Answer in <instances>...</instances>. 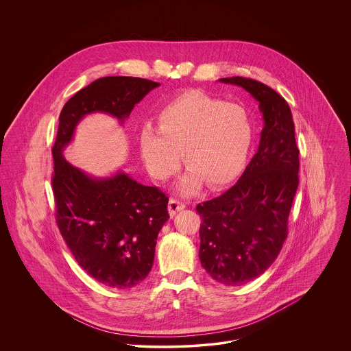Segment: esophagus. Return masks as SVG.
I'll return each instance as SVG.
<instances>
[{
  "label": "esophagus",
  "instance_id": "esophagus-1",
  "mask_svg": "<svg viewBox=\"0 0 351 351\" xmlns=\"http://www.w3.org/2000/svg\"><path fill=\"white\" fill-rule=\"evenodd\" d=\"M185 208V204L182 201L177 200V199H170L169 200V213L170 216H174L177 212L182 210Z\"/></svg>",
  "mask_w": 351,
  "mask_h": 351
}]
</instances>
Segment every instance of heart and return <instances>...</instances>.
I'll use <instances>...</instances> for the list:
<instances>
[{
	"label": "heart",
	"mask_w": 351,
	"mask_h": 351,
	"mask_svg": "<svg viewBox=\"0 0 351 351\" xmlns=\"http://www.w3.org/2000/svg\"><path fill=\"white\" fill-rule=\"evenodd\" d=\"M252 138L247 110L201 90H188L166 102L158 128L146 125L139 135L142 159L155 178L171 176L180 152L189 169L180 184L184 195L204 181L209 188L230 182L246 160Z\"/></svg>",
	"instance_id": "b5f03b06"
}]
</instances>
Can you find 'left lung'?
Segmentation results:
<instances>
[{"mask_svg":"<svg viewBox=\"0 0 351 351\" xmlns=\"http://www.w3.org/2000/svg\"><path fill=\"white\" fill-rule=\"evenodd\" d=\"M219 81L249 92L265 123L258 150L238 182L196 206L202 219V267L217 282L239 287L265 273L288 237L299 186V149L291 108L276 90L243 77Z\"/></svg>","mask_w":351,"mask_h":351,"instance_id":"left-lung-1","label":"left lung"}]
</instances>
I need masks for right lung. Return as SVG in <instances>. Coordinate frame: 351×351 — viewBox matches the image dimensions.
<instances>
[{"label":"right lung","mask_w":351,"mask_h":351,"mask_svg":"<svg viewBox=\"0 0 351 351\" xmlns=\"http://www.w3.org/2000/svg\"><path fill=\"white\" fill-rule=\"evenodd\" d=\"M159 84L136 77H104L77 92L59 114L52 147L56 224L78 265L101 284L125 289L150 273L158 234L169 219L167 196L128 174L97 178L70 165L63 150L78 123L106 113L123 123Z\"/></svg>","instance_id":"obj_1"}]
</instances>
